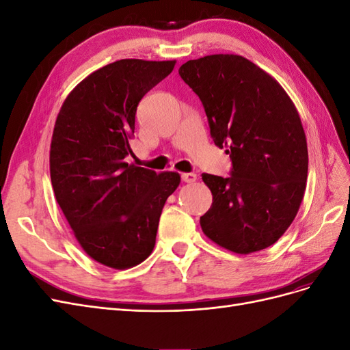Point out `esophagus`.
Wrapping results in <instances>:
<instances>
[{
    "mask_svg": "<svg viewBox=\"0 0 350 350\" xmlns=\"http://www.w3.org/2000/svg\"><path fill=\"white\" fill-rule=\"evenodd\" d=\"M181 179H183L184 183H187V184H191V183H196L197 175H196V174H193V172H189V174H183V175H181Z\"/></svg>",
    "mask_w": 350,
    "mask_h": 350,
    "instance_id": "1",
    "label": "esophagus"
}]
</instances>
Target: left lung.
I'll list each match as a JSON object with an SVG mask.
<instances>
[{
  "mask_svg": "<svg viewBox=\"0 0 350 350\" xmlns=\"http://www.w3.org/2000/svg\"><path fill=\"white\" fill-rule=\"evenodd\" d=\"M203 103L210 135L232 161L230 176L203 174L213 203L204 234L237 254L273 245L305 193L308 149L293 102L266 71L241 55L189 59L178 70Z\"/></svg>",
  "mask_w": 350,
  "mask_h": 350,
  "instance_id": "8db88e82",
  "label": "left lung"
}]
</instances>
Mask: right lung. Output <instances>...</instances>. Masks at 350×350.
<instances>
[{"mask_svg":"<svg viewBox=\"0 0 350 350\" xmlns=\"http://www.w3.org/2000/svg\"><path fill=\"white\" fill-rule=\"evenodd\" d=\"M175 61L120 59L79 83L61 107L51 142V183L81 248L112 269L150 256L176 172L129 165V139L144 94Z\"/></svg>","mask_w":350,"mask_h":350,"instance_id":"1","label":"right lung"}]
</instances>
